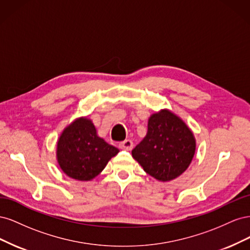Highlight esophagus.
Here are the masks:
<instances>
[{
  "instance_id": "esophagus-1",
  "label": "esophagus",
  "mask_w": 250,
  "mask_h": 250,
  "mask_svg": "<svg viewBox=\"0 0 250 250\" xmlns=\"http://www.w3.org/2000/svg\"><path fill=\"white\" fill-rule=\"evenodd\" d=\"M119 148L123 149V150H127V151H130L133 148V143L130 140H126L124 142H121L119 144Z\"/></svg>"
}]
</instances>
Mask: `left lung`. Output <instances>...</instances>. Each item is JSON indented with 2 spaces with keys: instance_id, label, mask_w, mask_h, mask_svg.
<instances>
[{
  "instance_id": "obj_1",
  "label": "left lung",
  "mask_w": 250,
  "mask_h": 250,
  "mask_svg": "<svg viewBox=\"0 0 250 250\" xmlns=\"http://www.w3.org/2000/svg\"><path fill=\"white\" fill-rule=\"evenodd\" d=\"M195 151L193 131L180 117L164 108L150 116L146 137L131 153L144 171L166 183L188 168Z\"/></svg>"
}]
</instances>
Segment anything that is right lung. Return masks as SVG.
Wrapping results in <instances>:
<instances>
[{"label": "right lung", "mask_w": 250, "mask_h": 250, "mask_svg": "<svg viewBox=\"0 0 250 250\" xmlns=\"http://www.w3.org/2000/svg\"><path fill=\"white\" fill-rule=\"evenodd\" d=\"M119 149L98 135L93 121L87 117L75 119L59 135L56 160L69 177L89 181L103 171Z\"/></svg>", "instance_id": "obj_1"}]
</instances>
